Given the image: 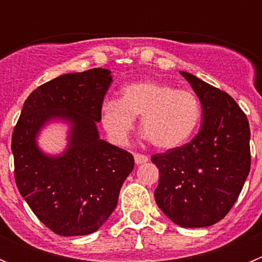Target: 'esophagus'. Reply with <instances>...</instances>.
I'll return each mask as SVG.
<instances>
[{"mask_svg":"<svg viewBox=\"0 0 262 262\" xmlns=\"http://www.w3.org/2000/svg\"><path fill=\"white\" fill-rule=\"evenodd\" d=\"M134 159H135V163L138 164H144L148 161V156H145V155H142V154H135L134 155Z\"/></svg>","mask_w":262,"mask_h":262,"instance_id":"34e87169","label":"esophagus"}]
</instances>
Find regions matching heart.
Segmentation results:
<instances>
[{
	"label": "heart",
	"mask_w": 262,
	"mask_h": 262,
	"mask_svg": "<svg viewBox=\"0 0 262 262\" xmlns=\"http://www.w3.org/2000/svg\"><path fill=\"white\" fill-rule=\"evenodd\" d=\"M102 123L110 138L126 144L140 118L145 138L157 148L173 149L193 136L202 119L200 98L185 89L155 80L133 82L120 90L119 99H107L101 110Z\"/></svg>",
	"instance_id": "obj_1"
}]
</instances>
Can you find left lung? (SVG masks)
<instances>
[{
    "instance_id": "obj_1",
    "label": "left lung",
    "mask_w": 262,
    "mask_h": 262,
    "mask_svg": "<svg viewBox=\"0 0 262 262\" xmlns=\"http://www.w3.org/2000/svg\"><path fill=\"white\" fill-rule=\"evenodd\" d=\"M202 105V127L190 143L152 156L159 168L155 200L185 228L209 227L235 205L251 169V129L235 99L181 72Z\"/></svg>"
}]
</instances>
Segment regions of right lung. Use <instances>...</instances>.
Segmentation results:
<instances>
[{
  "instance_id": "1",
  "label": "right lung",
  "mask_w": 262,
  "mask_h": 262,
  "mask_svg": "<svg viewBox=\"0 0 262 262\" xmlns=\"http://www.w3.org/2000/svg\"><path fill=\"white\" fill-rule=\"evenodd\" d=\"M111 72L67 73L36 88L14 127L11 151L20 195L39 221L60 236L89 235L102 226L133 172L134 156L99 138L97 123ZM51 120L71 124L69 147L45 154L36 138Z\"/></svg>"
}]
</instances>
